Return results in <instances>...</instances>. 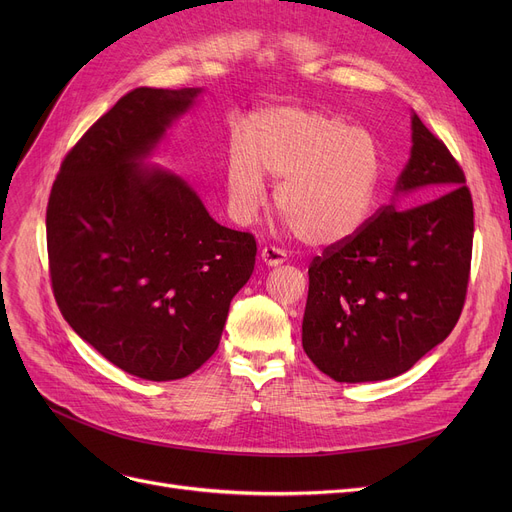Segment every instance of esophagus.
<instances>
[{"instance_id": "1", "label": "esophagus", "mask_w": 512, "mask_h": 512, "mask_svg": "<svg viewBox=\"0 0 512 512\" xmlns=\"http://www.w3.org/2000/svg\"><path fill=\"white\" fill-rule=\"evenodd\" d=\"M259 257H261V261L265 265H270V267H276V265L286 261V253L282 249H278V247H263Z\"/></svg>"}]
</instances>
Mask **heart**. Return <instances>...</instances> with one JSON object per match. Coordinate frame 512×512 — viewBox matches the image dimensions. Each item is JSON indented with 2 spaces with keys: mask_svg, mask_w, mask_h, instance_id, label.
Wrapping results in <instances>:
<instances>
[{
  "mask_svg": "<svg viewBox=\"0 0 512 512\" xmlns=\"http://www.w3.org/2000/svg\"><path fill=\"white\" fill-rule=\"evenodd\" d=\"M265 178L278 180L274 207L313 247L355 238L371 220L382 180L373 134L342 116L267 107L242 124L226 151V188L234 220L253 222L265 201Z\"/></svg>",
  "mask_w": 512,
  "mask_h": 512,
  "instance_id": "b5f03b06",
  "label": "heart"
}]
</instances>
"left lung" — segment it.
<instances>
[{
  "label": "left lung",
  "mask_w": 512,
  "mask_h": 512,
  "mask_svg": "<svg viewBox=\"0 0 512 512\" xmlns=\"http://www.w3.org/2000/svg\"><path fill=\"white\" fill-rule=\"evenodd\" d=\"M396 193L423 188L419 205H384L342 245L309 265L303 348L336 382H380L409 371L461 317L473 251L465 172L417 114Z\"/></svg>",
  "instance_id": "left-lung-1"
}]
</instances>
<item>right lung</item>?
Here are the masks:
<instances>
[{
	"label": "right lung",
	"mask_w": 512,
	"mask_h": 512,
	"mask_svg": "<svg viewBox=\"0 0 512 512\" xmlns=\"http://www.w3.org/2000/svg\"><path fill=\"white\" fill-rule=\"evenodd\" d=\"M201 89L126 93L66 153L47 203L53 297L70 328L151 382L197 371L255 267L249 232L220 226L182 178L143 168Z\"/></svg>",
	"instance_id": "right-lung-1"
}]
</instances>
